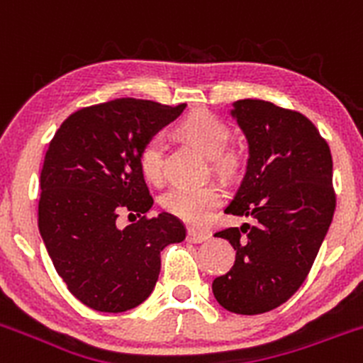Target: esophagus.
<instances>
[{"label": "esophagus", "mask_w": 363, "mask_h": 363, "mask_svg": "<svg viewBox=\"0 0 363 363\" xmlns=\"http://www.w3.org/2000/svg\"><path fill=\"white\" fill-rule=\"evenodd\" d=\"M186 238H189V242H192V243H203L210 238V233L199 231V229L192 228V229H189V236H186Z\"/></svg>", "instance_id": "1"}]
</instances>
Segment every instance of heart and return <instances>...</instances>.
I'll return each instance as SVG.
<instances>
[{"label": "heart", "instance_id": "obj_1", "mask_svg": "<svg viewBox=\"0 0 363 363\" xmlns=\"http://www.w3.org/2000/svg\"><path fill=\"white\" fill-rule=\"evenodd\" d=\"M183 141L199 148L210 157L215 171L222 177L231 178L242 169V159L233 150H225L231 130L222 120L208 111H196L185 116L177 127ZM162 152L159 139H150L143 145L138 155V166L146 182H162ZM222 203V192L215 183H203L197 186H173L162 197V206L174 217L192 225H203L210 220L215 208Z\"/></svg>", "mask_w": 363, "mask_h": 363}]
</instances>
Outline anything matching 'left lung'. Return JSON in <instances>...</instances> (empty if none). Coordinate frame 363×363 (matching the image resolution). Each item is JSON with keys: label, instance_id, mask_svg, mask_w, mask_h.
<instances>
[{"label": "left lung", "instance_id": "8db88e82", "mask_svg": "<svg viewBox=\"0 0 363 363\" xmlns=\"http://www.w3.org/2000/svg\"><path fill=\"white\" fill-rule=\"evenodd\" d=\"M249 145L245 174L225 213L254 224L215 233L236 250L213 281L217 302L235 314H263L291 298L319 252L335 211L332 153L311 120L257 99L233 104Z\"/></svg>", "mask_w": 363, "mask_h": 363}]
</instances>
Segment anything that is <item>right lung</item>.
Segmentation results:
<instances>
[{"label": "right lung", "mask_w": 363, "mask_h": 363, "mask_svg": "<svg viewBox=\"0 0 363 363\" xmlns=\"http://www.w3.org/2000/svg\"><path fill=\"white\" fill-rule=\"evenodd\" d=\"M116 99L70 114L45 153L38 229L68 291L100 312H125L152 295L160 252L185 240V225L162 211L138 166L139 150L185 109ZM121 211L140 220L121 230Z\"/></svg>", "instance_id": "obj_1"}]
</instances>
